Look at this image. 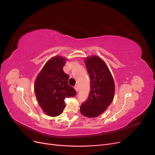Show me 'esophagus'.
Instances as JSON below:
<instances>
[{
	"instance_id": "esophagus-1",
	"label": "esophagus",
	"mask_w": 155,
	"mask_h": 155,
	"mask_svg": "<svg viewBox=\"0 0 155 155\" xmlns=\"http://www.w3.org/2000/svg\"><path fill=\"white\" fill-rule=\"evenodd\" d=\"M74 89L76 90V92H78V85H75L74 86Z\"/></svg>"
}]
</instances>
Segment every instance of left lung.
I'll list each match as a JSON object with an SVG mask.
<instances>
[{
    "instance_id": "8db88e82",
    "label": "left lung",
    "mask_w": 155,
    "mask_h": 155,
    "mask_svg": "<svg viewBox=\"0 0 155 155\" xmlns=\"http://www.w3.org/2000/svg\"><path fill=\"white\" fill-rule=\"evenodd\" d=\"M85 65L91 79V91L80 107L81 113L94 118L103 113L113 100L114 82L109 68L97 56L87 58Z\"/></svg>"
}]
</instances>
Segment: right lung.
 <instances>
[{"label": "right lung", "mask_w": 155, "mask_h": 155, "mask_svg": "<svg viewBox=\"0 0 155 155\" xmlns=\"http://www.w3.org/2000/svg\"><path fill=\"white\" fill-rule=\"evenodd\" d=\"M65 58L55 56L45 64L35 81L34 91L41 109L50 116H57L66 107L64 99L76 95L68 84L69 76L63 71Z\"/></svg>", "instance_id": "1"}]
</instances>
